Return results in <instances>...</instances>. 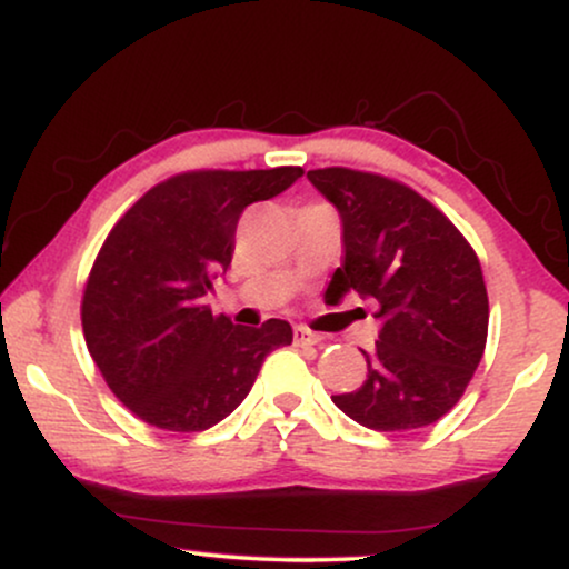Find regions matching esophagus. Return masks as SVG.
<instances>
[{
    "label": "esophagus",
    "instance_id": "34e87169",
    "mask_svg": "<svg viewBox=\"0 0 569 569\" xmlns=\"http://www.w3.org/2000/svg\"><path fill=\"white\" fill-rule=\"evenodd\" d=\"M293 339H297V345H318V342H321V337H318L316 331L307 329V326H297V329H293Z\"/></svg>",
    "mask_w": 569,
    "mask_h": 569
}]
</instances>
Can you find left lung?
Here are the masks:
<instances>
[{"label":"left lung","instance_id":"8db88e82","mask_svg":"<svg viewBox=\"0 0 569 569\" xmlns=\"http://www.w3.org/2000/svg\"><path fill=\"white\" fill-rule=\"evenodd\" d=\"M310 184L337 208L345 262L326 293L375 299L380 337L358 390L331 396L371 430H417L460 401L487 345L489 302L473 248L436 206L385 176L321 168Z\"/></svg>","mask_w":569,"mask_h":569}]
</instances>
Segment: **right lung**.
I'll return each instance as SVG.
<instances>
[{"label":"right lung","mask_w":569,"mask_h":569,"mask_svg":"<svg viewBox=\"0 0 569 569\" xmlns=\"http://www.w3.org/2000/svg\"><path fill=\"white\" fill-rule=\"evenodd\" d=\"M305 171H194L149 189L103 240L82 297V331L112 393L149 426L200 433L240 407L291 326L213 316L246 206Z\"/></svg>","instance_id":"obj_1"}]
</instances>
